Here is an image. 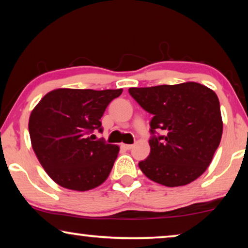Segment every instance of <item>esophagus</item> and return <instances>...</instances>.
Here are the masks:
<instances>
[{"label": "esophagus", "mask_w": 248, "mask_h": 248, "mask_svg": "<svg viewBox=\"0 0 248 248\" xmlns=\"http://www.w3.org/2000/svg\"><path fill=\"white\" fill-rule=\"evenodd\" d=\"M123 147L125 148L127 150H129V149H131L132 147H134V145H127V143H123Z\"/></svg>", "instance_id": "obj_1"}]
</instances>
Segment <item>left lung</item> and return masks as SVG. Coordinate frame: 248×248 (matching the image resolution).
Segmentation results:
<instances>
[{
	"instance_id": "obj_1",
	"label": "left lung",
	"mask_w": 248,
	"mask_h": 248,
	"mask_svg": "<svg viewBox=\"0 0 248 248\" xmlns=\"http://www.w3.org/2000/svg\"><path fill=\"white\" fill-rule=\"evenodd\" d=\"M129 93L153 114L150 154L139 168L155 183L185 186L206 171L223 135L220 106L212 89L197 82L130 88ZM156 128L165 136H154Z\"/></svg>"
}]
</instances>
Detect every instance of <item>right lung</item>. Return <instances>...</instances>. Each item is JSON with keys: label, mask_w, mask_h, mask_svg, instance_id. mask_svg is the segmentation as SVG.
<instances>
[{"label": "right lung", "mask_w": 248, "mask_h": 248, "mask_svg": "<svg viewBox=\"0 0 248 248\" xmlns=\"http://www.w3.org/2000/svg\"><path fill=\"white\" fill-rule=\"evenodd\" d=\"M117 90L55 89L44 95L30 114L33 151L54 183L66 189L87 191L108 178L119 147L93 140L102 131L100 119Z\"/></svg>", "instance_id": "add662e5"}]
</instances>
